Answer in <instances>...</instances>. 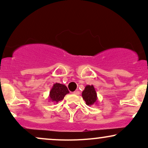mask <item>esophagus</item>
<instances>
[{
  "label": "esophagus",
  "mask_w": 148,
  "mask_h": 148,
  "mask_svg": "<svg viewBox=\"0 0 148 148\" xmlns=\"http://www.w3.org/2000/svg\"><path fill=\"white\" fill-rule=\"evenodd\" d=\"M74 95H79L80 94V92L79 90H76V91H74Z\"/></svg>",
  "instance_id": "34e87169"
}]
</instances>
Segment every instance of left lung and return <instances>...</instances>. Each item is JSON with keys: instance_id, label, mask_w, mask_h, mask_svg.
I'll use <instances>...</instances> for the list:
<instances>
[{"instance_id": "left-lung-1", "label": "left lung", "mask_w": 148, "mask_h": 148, "mask_svg": "<svg viewBox=\"0 0 148 148\" xmlns=\"http://www.w3.org/2000/svg\"><path fill=\"white\" fill-rule=\"evenodd\" d=\"M82 97L88 106L96 104L97 102V95L92 85H87L82 92Z\"/></svg>"}]
</instances>
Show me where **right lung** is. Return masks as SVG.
<instances>
[{
  "mask_svg": "<svg viewBox=\"0 0 148 148\" xmlns=\"http://www.w3.org/2000/svg\"><path fill=\"white\" fill-rule=\"evenodd\" d=\"M69 92L67 86L63 84L56 83L53 84L51 90L49 92V101L54 103H58L64 99V96Z\"/></svg>",
  "mask_w": 148,
  "mask_h": 148,
  "instance_id": "obj_1",
  "label": "right lung"
}]
</instances>
